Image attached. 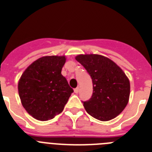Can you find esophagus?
Wrapping results in <instances>:
<instances>
[{"mask_svg": "<svg viewBox=\"0 0 152 152\" xmlns=\"http://www.w3.org/2000/svg\"><path fill=\"white\" fill-rule=\"evenodd\" d=\"M74 91H75V93H76V94H77V93H78V91H79V88H78V87H77V88H75V89L74 90Z\"/></svg>", "mask_w": 152, "mask_h": 152, "instance_id": "1", "label": "esophagus"}]
</instances>
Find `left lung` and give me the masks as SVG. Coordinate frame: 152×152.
<instances>
[{
	"mask_svg": "<svg viewBox=\"0 0 152 152\" xmlns=\"http://www.w3.org/2000/svg\"><path fill=\"white\" fill-rule=\"evenodd\" d=\"M76 60L92 79V96L82 101L88 113L100 121H108L121 113L130 94L129 80L123 70L100 55H79Z\"/></svg>",
	"mask_w": 152,
	"mask_h": 152,
	"instance_id": "1",
	"label": "left lung"
}]
</instances>
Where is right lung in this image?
Wrapping results in <instances>:
<instances>
[{
  "instance_id": "1",
  "label": "right lung",
  "mask_w": 152,
  "mask_h": 152,
  "mask_svg": "<svg viewBox=\"0 0 152 152\" xmlns=\"http://www.w3.org/2000/svg\"><path fill=\"white\" fill-rule=\"evenodd\" d=\"M64 56L40 58L28 67L18 84L22 105L35 119L47 121L61 113L73 89L61 75Z\"/></svg>"
}]
</instances>
